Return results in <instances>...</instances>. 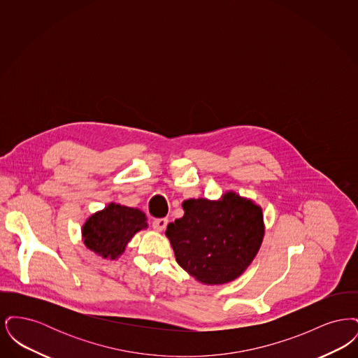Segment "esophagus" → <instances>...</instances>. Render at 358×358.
Listing matches in <instances>:
<instances>
[{
	"label": "esophagus",
	"mask_w": 358,
	"mask_h": 358,
	"mask_svg": "<svg viewBox=\"0 0 358 358\" xmlns=\"http://www.w3.org/2000/svg\"><path fill=\"white\" fill-rule=\"evenodd\" d=\"M166 225H168V219H157V220L153 222V228L157 232L165 231Z\"/></svg>",
	"instance_id": "obj_1"
}]
</instances>
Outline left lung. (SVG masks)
Masks as SVG:
<instances>
[{"label": "left lung", "mask_w": 358, "mask_h": 358, "mask_svg": "<svg viewBox=\"0 0 358 358\" xmlns=\"http://www.w3.org/2000/svg\"><path fill=\"white\" fill-rule=\"evenodd\" d=\"M166 236L177 263L206 286L238 279L255 259L264 238L260 205L228 190L219 200L189 199Z\"/></svg>", "instance_id": "left-lung-1"}]
</instances>
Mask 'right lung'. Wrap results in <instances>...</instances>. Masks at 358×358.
I'll return each instance as SVG.
<instances>
[{
  "mask_svg": "<svg viewBox=\"0 0 358 358\" xmlns=\"http://www.w3.org/2000/svg\"><path fill=\"white\" fill-rule=\"evenodd\" d=\"M146 228L148 217L141 209L110 203L85 220L82 238L94 254L115 260L124 252L136 232Z\"/></svg>",
  "mask_w": 358,
  "mask_h": 358,
  "instance_id": "obj_1",
  "label": "right lung"
}]
</instances>
